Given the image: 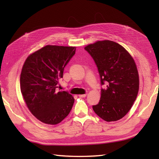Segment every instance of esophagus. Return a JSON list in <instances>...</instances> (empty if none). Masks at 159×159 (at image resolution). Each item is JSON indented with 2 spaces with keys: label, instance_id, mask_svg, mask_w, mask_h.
<instances>
[{
  "label": "esophagus",
  "instance_id": "obj_1",
  "mask_svg": "<svg viewBox=\"0 0 159 159\" xmlns=\"http://www.w3.org/2000/svg\"><path fill=\"white\" fill-rule=\"evenodd\" d=\"M80 98H85L86 96H87V93H85V94H82V95H78Z\"/></svg>",
  "mask_w": 159,
  "mask_h": 159
}]
</instances>
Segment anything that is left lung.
<instances>
[{"label": "left lung", "instance_id": "left-lung-1", "mask_svg": "<svg viewBox=\"0 0 159 159\" xmlns=\"http://www.w3.org/2000/svg\"><path fill=\"white\" fill-rule=\"evenodd\" d=\"M92 57L98 67L101 84L98 104L93 105L94 112L104 121L121 119L131 109L139 91V79L132 56L117 43L98 41L84 48Z\"/></svg>", "mask_w": 159, "mask_h": 159}]
</instances>
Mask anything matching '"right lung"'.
<instances>
[{"mask_svg":"<svg viewBox=\"0 0 159 159\" xmlns=\"http://www.w3.org/2000/svg\"><path fill=\"white\" fill-rule=\"evenodd\" d=\"M75 47L47 45L27 57L20 74V90L28 108L42 123L56 125L65 119L74 99L68 91H56Z\"/></svg>","mask_w":159,"mask_h":159,"instance_id":"right-lung-1","label":"right lung"}]
</instances>
